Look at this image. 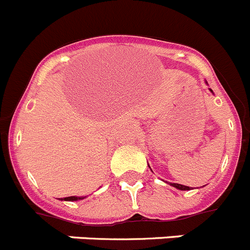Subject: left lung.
Segmentation results:
<instances>
[{"label": "left lung", "instance_id": "8db88e82", "mask_svg": "<svg viewBox=\"0 0 250 250\" xmlns=\"http://www.w3.org/2000/svg\"><path fill=\"white\" fill-rule=\"evenodd\" d=\"M210 90V89H209ZM212 91V90H210ZM171 186H173V187H176V188L177 189H181V191H188L189 189V187H187V186H183V185H180V183H170Z\"/></svg>", "mask_w": 250, "mask_h": 250}]
</instances>
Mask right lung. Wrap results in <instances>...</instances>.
Masks as SVG:
<instances>
[{
	"mask_svg": "<svg viewBox=\"0 0 250 250\" xmlns=\"http://www.w3.org/2000/svg\"><path fill=\"white\" fill-rule=\"evenodd\" d=\"M85 196L84 197H77V196H70V197H64V198H61L62 201H79V200H84Z\"/></svg>",
	"mask_w": 250,
	"mask_h": 250,
	"instance_id": "1",
	"label": "right lung"
}]
</instances>
